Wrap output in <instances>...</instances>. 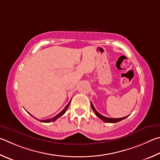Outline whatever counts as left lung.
Masks as SVG:
<instances>
[{"mask_svg": "<svg viewBox=\"0 0 160 160\" xmlns=\"http://www.w3.org/2000/svg\"><path fill=\"white\" fill-rule=\"evenodd\" d=\"M91 106H92V110H94V113L96 114V115L97 116L98 118H99L101 120H102L103 122H108V123H115V122H120L121 120H124V119H125L127 116L126 117H123V118H106V117H104L102 115H101L99 112L97 111V110L95 109L94 105H93L92 103L91 102Z\"/></svg>", "mask_w": 160, "mask_h": 160, "instance_id": "obj_1", "label": "left lung"}]
</instances>
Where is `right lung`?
I'll return each instance as SVG.
<instances>
[{
	"label": "right lung",
	"mask_w": 160,
	"mask_h": 160,
	"mask_svg": "<svg viewBox=\"0 0 160 160\" xmlns=\"http://www.w3.org/2000/svg\"><path fill=\"white\" fill-rule=\"evenodd\" d=\"M70 103H71V101H70V102H69V103L67 104V105H66V106L65 107L64 109H63L62 112H60L59 113V114L55 116V117H54V118H50V119H47V120H38L37 118H36V120H38L42 122H54V121L56 120L57 118H59V117H61V116H62L63 114H64V113H65L66 111V110L68 109L69 105H70ZM29 114H30V113H29ZM31 116H32V115H31Z\"/></svg>",
	"instance_id": "1"
}]
</instances>
